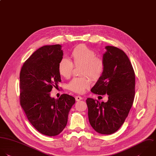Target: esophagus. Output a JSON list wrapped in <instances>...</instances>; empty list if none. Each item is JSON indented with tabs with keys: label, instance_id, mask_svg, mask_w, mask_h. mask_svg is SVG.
Segmentation results:
<instances>
[{
	"label": "esophagus",
	"instance_id": "esophagus-1",
	"mask_svg": "<svg viewBox=\"0 0 156 156\" xmlns=\"http://www.w3.org/2000/svg\"><path fill=\"white\" fill-rule=\"evenodd\" d=\"M83 98H82V97L81 96H76L75 97V100H76V101H79L81 100Z\"/></svg>",
	"mask_w": 156,
	"mask_h": 156
}]
</instances>
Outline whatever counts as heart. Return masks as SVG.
<instances>
[{
	"instance_id": "obj_1",
	"label": "heart",
	"mask_w": 156,
	"mask_h": 156,
	"mask_svg": "<svg viewBox=\"0 0 156 156\" xmlns=\"http://www.w3.org/2000/svg\"><path fill=\"white\" fill-rule=\"evenodd\" d=\"M72 62L75 66L82 65L81 74L87 75L94 80L99 78L105 69L103 59L96 56V53L86 45L76 47L71 53ZM67 58H62L58 66L59 74L65 78H69L72 73L73 65ZM91 81L87 76L73 78L68 84V89L75 93L83 94L90 86Z\"/></svg>"
}]
</instances>
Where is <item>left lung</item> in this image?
Masks as SVG:
<instances>
[{
	"instance_id": "left-lung-1",
	"label": "left lung",
	"mask_w": 156,
	"mask_h": 156,
	"mask_svg": "<svg viewBox=\"0 0 156 156\" xmlns=\"http://www.w3.org/2000/svg\"><path fill=\"white\" fill-rule=\"evenodd\" d=\"M104 71L92 88L94 94L109 95L107 102L86 100L88 117L94 129L101 134L116 132L125 122L135 95V73L126 53L114 46H106Z\"/></svg>"
}]
</instances>
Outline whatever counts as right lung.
<instances>
[{
  "label": "right lung",
  "mask_w": 156,
  "mask_h": 156,
  "mask_svg": "<svg viewBox=\"0 0 156 156\" xmlns=\"http://www.w3.org/2000/svg\"><path fill=\"white\" fill-rule=\"evenodd\" d=\"M59 44L36 50L23 64L20 73V103L28 121L40 133L59 134L66 126L74 97L62 94L50 97L53 87L61 81L58 66L63 51Z\"/></svg>",
  "instance_id": "obj_1"
}]
</instances>
